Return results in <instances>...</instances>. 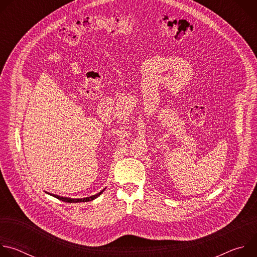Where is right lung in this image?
Instances as JSON below:
<instances>
[{
  "mask_svg": "<svg viewBox=\"0 0 257 257\" xmlns=\"http://www.w3.org/2000/svg\"><path fill=\"white\" fill-rule=\"evenodd\" d=\"M105 189V188H104ZM104 189H102L100 192H98L97 194H94V195H92V196H89V197H85V198H70V197H63V196H59V195H56V194H50V193H48V194H50V195H52V196H54V197H56V198H58V199H60V200H62V201H65V202H69V203H76V202H87V201H91V200H93V199H95L96 197H98L103 191H104Z\"/></svg>",
  "mask_w": 257,
  "mask_h": 257,
  "instance_id": "1",
  "label": "right lung"
}]
</instances>
